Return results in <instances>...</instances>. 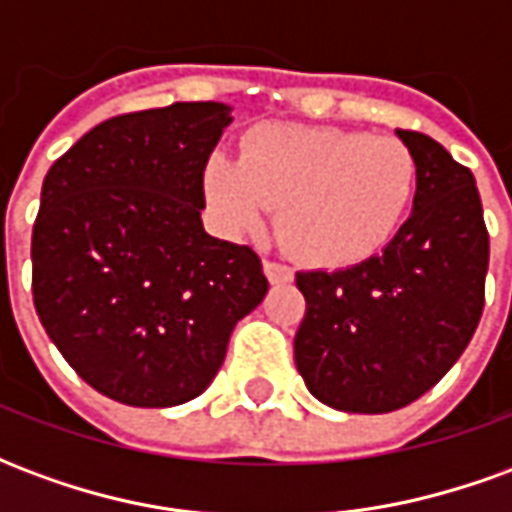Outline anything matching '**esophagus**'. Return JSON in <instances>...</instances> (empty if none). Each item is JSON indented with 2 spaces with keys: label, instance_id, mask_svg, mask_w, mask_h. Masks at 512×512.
<instances>
[{
  "label": "esophagus",
  "instance_id": "34e87169",
  "mask_svg": "<svg viewBox=\"0 0 512 512\" xmlns=\"http://www.w3.org/2000/svg\"><path fill=\"white\" fill-rule=\"evenodd\" d=\"M263 271L271 285H282V282H290L293 279V268L285 266V263H277V260H266L263 263Z\"/></svg>",
  "mask_w": 512,
  "mask_h": 512
}]
</instances>
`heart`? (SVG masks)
Segmentation results:
<instances>
[{"mask_svg": "<svg viewBox=\"0 0 512 512\" xmlns=\"http://www.w3.org/2000/svg\"><path fill=\"white\" fill-rule=\"evenodd\" d=\"M202 183L233 233H257L279 208V235L301 260L345 268L400 233L419 164L397 136L277 123L249 131L241 158L213 153Z\"/></svg>", "mask_w": 512, "mask_h": 512, "instance_id": "b5f03b06", "label": "heart"}]
</instances>
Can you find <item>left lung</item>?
Here are the masks:
<instances>
[{
	"instance_id": "obj_1",
	"label": "left lung",
	"mask_w": 512,
	"mask_h": 512,
	"mask_svg": "<svg viewBox=\"0 0 512 512\" xmlns=\"http://www.w3.org/2000/svg\"><path fill=\"white\" fill-rule=\"evenodd\" d=\"M419 164L414 211L384 252L343 271H299L307 310L293 354L312 395L337 411L386 414L428 392L480 323L488 230L472 169L397 128Z\"/></svg>"
}]
</instances>
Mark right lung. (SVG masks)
<instances>
[{
	"mask_svg": "<svg viewBox=\"0 0 512 512\" xmlns=\"http://www.w3.org/2000/svg\"><path fill=\"white\" fill-rule=\"evenodd\" d=\"M227 123L216 101L109 117L43 180L32 301L65 362L117 403L205 392L266 296L255 249L202 230V175Z\"/></svg>",
	"mask_w": 512,
	"mask_h": 512,
	"instance_id": "1",
	"label": "right lung"
}]
</instances>
